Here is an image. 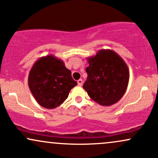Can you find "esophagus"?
Listing matches in <instances>:
<instances>
[{
    "mask_svg": "<svg viewBox=\"0 0 158 158\" xmlns=\"http://www.w3.org/2000/svg\"><path fill=\"white\" fill-rule=\"evenodd\" d=\"M77 83H78V85H79V86H81L83 84L82 79H79V80L77 81Z\"/></svg>",
    "mask_w": 158,
    "mask_h": 158,
    "instance_id": "esophagus-1",
    "label": "esophagus"
}]
</instances>
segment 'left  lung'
<instances>
[{"instance_id": "obj_1", "label": "left lung", "mask_w": 158, "mask_h": 158, "mask_svg": "<svg viewBox=\"0 0 158 158\" xmlns=\"http://www.w3.org/2000/svg\"><path fill=\"white\" fill-rule=\"evenodd\" d=\"M87 80L83 85L88 96L98 104L110 106L126 93L129 81L126 63L116 52L100 50L88 59Z\"/></svg>"}]
</instances>
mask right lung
<instances>
[{
	"instance_id": "right-lung-1",
	"label": "right lung",
	"mask_w": 158,
	"mask_h": 158,
	"mask_svg": "<svg viewBox=\"0 0 158 158\" xmlns=\"http://www.w3.org/2000/svg\"><path fill=\"white\" fill-rule=\"evenodd\" d=\"M77 85L64 61L52 55L38 59L28 77L29 88L34 98L40 106L48 109L62 104Z\"/></svg>"
}]
</instances>
